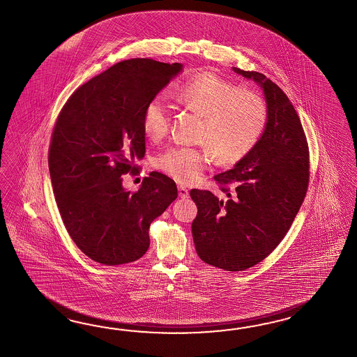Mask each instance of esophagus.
Segmentation results:
<instances>
[{
	"mask_svg": "<svg viewBox=\"0 0 357 357\" xmlns=\"http://www.w3.org/2000/svg\"><path fill=\"white\" fill-rule=\"evenodd\" d=\"M178 197L183 199L189 198V190L185 186H178Z\"/></svg>",
	"mask_w": 357,
	"mask_h": 357,
	"instance_id": "obj_1",
	"label": "esophagus"
}]
</instances>
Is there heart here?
<instances>
[{"instance_id": "b5f03b06", "label": "heart", "mask_w": 357, "mask_h": 357, "mask_svg": "<svg viewBox=\"0 0 357 357\" xmlns=\"http://www.w3.org/2000/svg\"><path fill=\"white\" fill-rule=\"evenodd\" d=\"M174 98L203 115L199 138L208 146H174L156 158L155 165L181 183L199 180L212 160L233 165L255 146L266 124L268 111L256 93L241 91L215 75H199L174 92ZM171 106L159 93L147 102L142 128L151 139H160L169 127Z\"/></svg>"}]
</instances>
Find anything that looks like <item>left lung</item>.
Returning a JSON list of instances; mask_svg holds the SVG:
<instances>
[{
  "mask_svg": "<svg viewBox=\"0 0 357 357\" xmlns=\"http://www.w3.org/2000/svg\"><path fill=\"white\" fill-rule=\"evenodd\" d=\"M233 71L263 89L264 132L233 169L213 177L227 198L198 189L190 197L198 207L192 224L197 254L207 264L239 272L264 260L289 231L308 189L310 151L284 91L263 73Z\"/></svg>",
  "mask_w": 357,
  "mask_h": 357,
  "instance_id": "1",
  "label": "left lung"
}]
</instances>
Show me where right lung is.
<instances>
[{
    "mask_svg": "<svg viewBox=\"0 0 357 357\" xmlns=\"http://www.w3.org/2000/svg\"><path fill=\"white\" fill-rule=\"evenodd\" d=\"M181 63L135 58L82 84L64 103L49 147V171L64 227L94 261H136L150 245V224L177 198L172 178L145 177L137 192L123 188L145 155L142 115Z\"/></svg>",
    "mask_w": 357,
    "mask_h": 357,
    "instance_id": "add662e5",
    "label": "right lung"
}]
</instances>
